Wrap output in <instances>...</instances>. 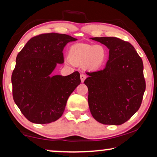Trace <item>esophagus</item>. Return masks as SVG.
<instances>
[{
    "mask_svg": "<svg viewBox=\"0 0 157 157\" xmlns=\"http://www.w3.org/2000/svg\"><path fill=\"white\" fill-rule=\"evenodd\" d=\"M80 78H81V82H84V81H85V79L86 78V76L85 74H81L80 76Z\"/></svg>",
    "mask_w": 157,
    "mask_h": 157,
    "instance_id": "34e87169",
    "label": "esophagus"
}]
</instances>
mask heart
I'll return each mask as SVG.
<instances>
[{
    "label": "heart",
    "instance_id": "heart-1",
    "mask_svg": "<svg viewBox=\"0 0 157 157\" xmlns=\"http://www.w3.org/2000/svg\"><path fill=\"white\" fill-rule=\"evenodd\" d=\"M108 52L103 45L76 44L71 47L68 53L70 63L76 66H85L92 71L98 70L104 64Z\"/></svg>",
    "mask_w": 157,
    "mask_h": 157
}]
</instances>
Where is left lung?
Returning a JSON list of instances; mask_svg holds the SVG:
<instances>
[{"label": "left lung", "instance_id": "obj_1", "mask_svg": "<svg viewBox=\"0 0 157 157\" xmlns=\"http://www.w3.org/2000/svg\"><path fill=\"white\" fill-rule=\"evenodd\" d=\"M109 49L105 68L86 73L92 116L104 124L120 125L139 110L146 83L143 62L130 43L117 37H91Z\"/></svg>", "mask_w": 157, "mask_h": 157}]
</instances>
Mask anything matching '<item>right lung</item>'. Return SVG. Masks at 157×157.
Instances as JSON below:
<instances>
[{
    "mask_svg": "<svg viewBox=\"0 0 157 157\" xmlns=\"http://www.w3.org/2000/svg\"><path fill=\"white\" fill-rule=\"evenodd\" d=\"M76 40L64 34H42L31 38L18 53L11 77L13 96L29 121L47 124L62 115L69 95L81 83L80 74L52 73L63 63L67 43Z\"/></svg>",
    "mask_w": 157,
    "mask_h": 157,
    "instance_id": "1",
    "label": "right lung"
}]
</instances>
